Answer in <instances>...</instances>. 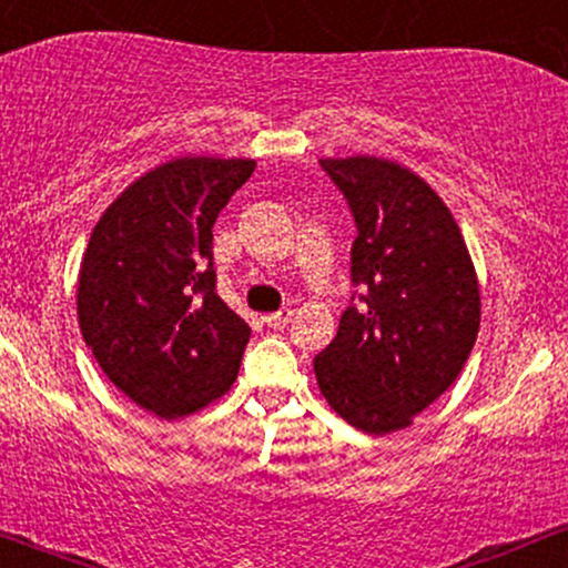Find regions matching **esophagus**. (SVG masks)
Segmentation results:
<instances>
[{
    "instance_id": "esophagus-1",
    "label": "esophagus",
    "mask_w": 568,
    "mask_h": 568,
    "mask_svg": "<svg viewBox=\"0 0 568 568\" xmlns=\"http://www.w3.org/2000/svg\"><path fill=\"white\" fill-rule=\"evenodd\" d=\"M262 321L270 325V328H285V325L293 321V310H291V306H285V310L272 312V315H264Z\"/></svg>"
}]
</instances>
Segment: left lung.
<instances>
[{
    "label": "left lung",
    "instance_id": "left-lung-1",
    "mask_svg": "<svg viewBox=\"0 0 568 568\" xmlns=\"http://www.w3.org/2000/svg\"><path fill=\"white\" fill-rule=\"evenodd\" d=\"M321 165L355 216L352 280L368 293L315 357L317 384L347 425L397 433L465 368L480 328L478 272L454 213L419 173L374 154Z\"/></svg>",
    "mask_w": 568,
    "mask_h": 568
}]
</instances>
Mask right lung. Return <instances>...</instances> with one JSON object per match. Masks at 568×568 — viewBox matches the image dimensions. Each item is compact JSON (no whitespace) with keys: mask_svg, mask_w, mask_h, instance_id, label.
<instances>
[{"mask_svg":"<svg viewBox=\"0 0 568 568\" xmlns=\"http://www.w3.org/2000/svg\"><path fill=\"white\" fill-rule=\"evenodd\" d=\"M253 168L173 158L116 194L90 232L77 277L84 344L160 419L205 408L237 379L251 328L216 293L213 224Z\"/></svg>","mask_w":568,"mask_h":568,"instance_id":"right-lung-1","label":"right lung"}]
</instances>
